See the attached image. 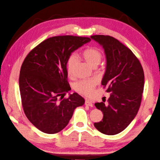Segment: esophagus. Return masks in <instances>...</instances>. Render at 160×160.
Here are the masks:
<instances>
[{"mask_svg": "<svg viewBox=\"0 0 160 160\" xmlns=\"http://www.w3.org/2000/svg\"><path fill=\"white\" fill-rule=\"evenodd\" d=\"M85 105H86V106L93 107V103H91V102L89 100H87V99H86V100L85 101Z\"/></svg>", "mask_w": 160, "mask_h": 160, "instance_id": "obj_1", "label": "esophagus"}]
</instances>
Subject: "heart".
I'll return each mask as SVG.
<instances>
[{"label": "heart", "mask_w": 160, "mask_h": 160, "mask_svg": "<svg viewBox=\"0 0 160 160\" xmlns=\"http://www.w3.org/2000/svg\"><path fill=\"white\" fill-rule=\"evenodd\" d=\"M80 54L81 57L92 67L97 66L102 59L101 51L94 47H87L83 49ZM76 61L77 59L74 55H71L67 60V74L69 77H72L73 76V71ZM97 83L98 81L96 78L82 80L76 83L74 88L76 91L81 95L90 96L93 94Z\"/></svg>", "instance_id": "b5f03b06"}]
</instances>
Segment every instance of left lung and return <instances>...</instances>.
I'll use <instances>...</instances> for the list:
<instances>
[{
    "label": "left lung",
    "mask_w": 160,
    "mask_h": 160,
    "mask_svg": "<svg viewBox=\"0 0 160 160\" xmlns=\"http://www.w3.org/2000/svg\"><path fill=\"white\" fill-rule=\"evenodd\" d=\"M91 39L103 46L106 70L101 84L111 93L108 100L96 103L103 113L94 126L105 135H113L126 128L135 118L140 106L145 75L142 65L130 49L109 35H96Z\"/></svg>",
    "instance_id": "obj_1"
}]
</instances>
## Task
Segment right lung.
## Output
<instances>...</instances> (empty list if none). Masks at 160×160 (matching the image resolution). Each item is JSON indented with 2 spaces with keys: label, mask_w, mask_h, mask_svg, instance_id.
<instances>
[{
  "label": "right lung",
  "mask_w": 160,
  "mask_h": 160,
  "mask_svg": "<svg viewBox=\"0 0 160 160\" xmlns=\"http://www.w3.org/2000/svg\"><path fill=\"white\" fill-rule=\"evenodd\" d=\"M89 41L85 37H52L36 46L23 61L19 78L21 102L28 119L40 131H61L74 109L84 103L77 93L64 96L71 90L67 60L72 52Z\"/></svg>",
  "instance_id": "obj_1"
}]
</instances>
